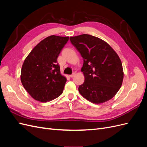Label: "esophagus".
Listing matches in <instances>:
<instances>
[{"mask_svg":"<svg viewBox=\"0 0 147 147\" xmlns=\"http://www.w3.org/2000/svg\"><path fill=\"white\" fill-rule=\"evenodd\" d=\"M75 75V72H74L72 74H71V75H69V77H70V78H72V77H74V76Z\"/></svg>","mask_w":147,"mask_h":147,"instance_id":"34e87169","label":"esophagus"}]
</instances>
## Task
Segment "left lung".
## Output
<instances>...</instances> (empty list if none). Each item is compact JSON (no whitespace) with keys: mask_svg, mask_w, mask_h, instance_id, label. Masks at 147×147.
Listing matches in <instances>:
<instances>
[{"mask_svg":"<svg viewBox=\"0 0 147 147\" xmlns=\"http://www.w3.org/2000/svg\"><path fill=\"white\" fill-rule=\"evenodd\" d=\"M70 40L83 59L84 83L80 93L94 104L113 97L121 88L123 70L119 56L107 43L88 34L70 37Z\"/></svg>","mask_w":147,"mask_h":147,"instance_id":"8db88e82","label":"left lung"}]
</instances>
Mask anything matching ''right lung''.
I'll list each match as a JSON object with an SVG mask.
<instances>
[{"mask_svg":"<svg viewBox=\"0 0 147 147\" xmlns=\"http://www.w3.org/2000/svg\"><path fill=\"white\" fill-rule=\"evenodd\" d=\"M69 37L51 35L35 46L22 66L21 80L33 98L46 102L59 97L67 80L61 75L57 57Z\"/></svg>","mask_w":147,"mask_h":147,"instance_id":"1","label":"right lung"}]
</instances>
